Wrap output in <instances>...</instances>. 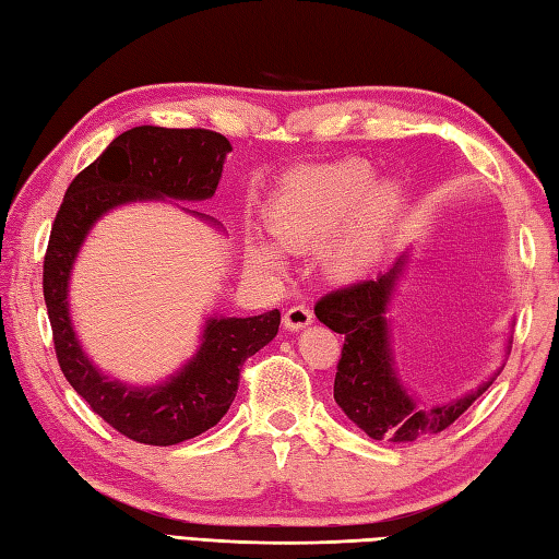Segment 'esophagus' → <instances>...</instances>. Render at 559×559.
Wrapping results in <instances>:
<instances>
[{
	"label": "esophagus",
	"instance_id": "34e87169",
	"mask_svg": "<svg viewBox=\"0 0 559 559\" xmlns=\"http://www.w3.org/2000/svg\"><path fill=\"white\" fill-rule=\"evenodd\" d=\"M312 310L310 307H305V305H293L290 310H286V314H283V324H286V329H290V331H298V329H302V326H307V324H312Z\"/></svg>",
	"mask_w": 559,
	"mask_h": 559
}]
</instances>
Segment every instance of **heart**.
<instances>
[{"instance_id":"obj_1","label":"heart","mask_w":559,"mask_h":559,"mask_svg":"<svg viewBox=\"0 0 559 559\" xmlns=\"http://www.w3.org/2000/svg\"><path fill=\"white\" fill-rule=\"evenodd\" d=\"M372 163L343 158L290 173L273 197L266 223L281 247L293 252L324 247L329 278L350 283L374 266L386 235L401 218L406 197L394 180H374ZM249 266L278 273V249L252 242Z\"/></svg>"}]
</instances>
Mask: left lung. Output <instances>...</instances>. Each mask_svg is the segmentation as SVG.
I'll list each match as a JSON object with an SVG mask.
<instances>
[{
	"instance_id": "1",
	"label": "left lung",
	"mask_w": 559,
	"mask_h": 559,
	"mask_svg": "<svg viewBox=\"0 0 559 559\" xmlns=\"http://www.w3.org/2000/svg\"><path fill=\"white\" fill-rule=\"evenodd\" d=\"M403 266L406 257H399L386 273L331 290L314 305L319 322L346 336L334 379V399L341 411L365 435L396 444L447 430L500 374L447 406L418 411L406 386L399 382L389 346L386 310Z\"/></svg>"
}]
</instances>
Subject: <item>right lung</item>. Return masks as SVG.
<instances>
[{"label":"right lung","instance_id":"1","mask_svg":"<svg viewBox=\"0 0 559 559\" xmlns=\"http://www.w3.org/2000/svg\"><path fill=\"white\" fill-rule=\"evenodd\" d=\"M230 151V141L211 129H129L74 177L52 223L43 295L57 362L93 413L139 444L170 447L211 430L230 408L245 360L278 334L281 312L206 319L201 346L180 372L156 386H129L98 372L79 346L67 302L71 266L93 223L115 206L211 199Z\"/></svg>","mask_w":559,"mask_h":559}]
</instances>
